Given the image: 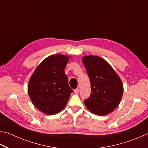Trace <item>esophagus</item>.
<instances>
[{
	"label": "esophagus",
	"instance_id": "34e87169",
	"mask_svg": "<svg viewBox=\"0 0 148 148\" xmlns=\"http://www.w3.org/2000/svg\"><path fill=\"white\" fill-rule=\"evenodd\" d=\"M74 92L76 94H78L79 93V88H76L75 90H74Z\"/></svg>",
	"mask_w": 148,
	"mask_h": 148
}]
</instances>
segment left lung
<instances>
[{
  "label": "left lung",
  "instance_id": "obj_1",
  "mask_svg": "<svg viewBox=\"0 0 148 148\" xmlns=\"http://www.w3.org/2000/svg\"><path fill=\"white\" fill-rule=\"evenodd\" d=\"M82 61L91 83V94L84 101L90 112L105 116L115 109L121 99L123 86L120 77L104 59L86 56Z\"/></svg>",
  "mask_w": 148,
  "mask_h": 148
}]
</instances>
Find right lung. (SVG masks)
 <instances>
[{"label": "right lung", "instance_id": "obj_1", "mask_svg": "<svg viewBox=\"0 0 148 148\" xmlns=\"http://www.w3.org/2000/svg\"><path fill=\"white\" fill-rule=\"evenodd\" d=\"M69 57L54 54L41 62L28 82V92L35 107L41 112L53 115L66 107L73 90L64 69Z\"/></svg>", "mask_w": 148, "mask_h": 148}]
</instances>
